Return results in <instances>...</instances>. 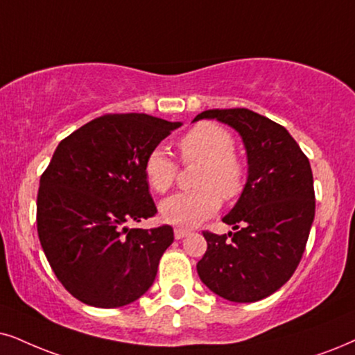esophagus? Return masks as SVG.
I'll use <instances>...</instances> for the list:
<instances>
[{
	"mask_svg": "<svg viewBox=\"0 0 355 355\" xmlns=\"http://www.w3.org/2000/svg\"><path fill=\"white\" fill-rule=\"evenodd\" d=\"M173 234H175V239H183V237H187L188 234H190V231L182 230V227H177V230L173 231Z\"/></svg>",
	"mask_w": 355,
	"mask_h": 355,
	"instance_id": "obj_1",
	"label": "esophagus"
}]
</instances>
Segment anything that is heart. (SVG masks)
I'll use <instances>...</instances> for the list:
<instances>
[{
  "mask_svg": "<svg viewBox=\"0 0 355 355\" xmlns=\"http://www.w3.org/2000/svg\"><path fill=\"white\" fill-rule=\"evenodd\" d=\"M234 136L230 129L216 123H201L190 129L180 141L183 162H200L195 175L196 190L178 193L159 206L165 223L180 227L198 226L213 216L226 201L239 198L248 183V167L234 154ZM144 175L149 187L165 193L177 178V164L162 149H154L144 160Z\"/></svg>",
  "mask_w": 355,
  "mask_h": 355,
  "instance_id": "1",
  "label": "heart"
}]
</instances>
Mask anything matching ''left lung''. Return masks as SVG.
Listing matches in <instances>:
<instances>
[{
  "label": "left lung",
  "instance_id": "1",
  "mask_svg": "<svg viewBox=\"0 0 355 355\" xmlns=\"http://www.w3.org/2000/svg\"><path fill=\"white\" fill-rule=\"evenodd\" d=\"M236 129L248 154V183L223 221L230 234L205 231L208 249L196 263L201 282L218 297L254 303L275 293L297 270L315 219L308 157L284 125L245 107L196 116Z\"/></svg>",
  "mask_w": 355,
  "mask_h": 355
}]
</instances>
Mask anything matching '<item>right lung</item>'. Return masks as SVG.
<instances>
[{"mask_svg":"<svg viewBox=\"0 0 355 355\" xmlns=\"http://www.w3.org/2000/svg\"><path fill=\"white\" fill-rule=\"evenodd\" d=\"M182 123L105 114L65 137L40 177L37 232L60 284L85 304L119 308L154 284L173 230L129 227L157 208L144 160Z\"/></svg>","mask_w":355,"mask_h":355,"instance_id":"obj_1","label":"right lung"}]
</instances>
